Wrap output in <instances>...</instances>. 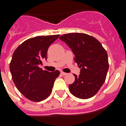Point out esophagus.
<instances>
[{
    "label": "esophagus",
    "mask_w": 126,
    "mask_h": 126,
    "mask_svg": "<svg viewBox=\"0 0 126 126\" xmlns=\"http://www.w3.org/2000/svg\"><path fill=\"white\" fill-rule=\"evenodd\" d=\"M61 74H62V76H66V74H66V73H65V72H61Z\"/></svg>",
    "instance_id": "1"
}]
</instances>
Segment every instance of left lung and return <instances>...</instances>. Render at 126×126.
I'll return each mask as SVG.
<instances>
[{
  "label": "left lung",
  "mask_w": 126,
  "mask_h": 126,
  "mask_svg": "<svg viewBox=\"0 0 126 126\" xmlns=\"http://www.w3.org/2000/svg\"><path fill=\"white\" fill-rule=\"evenodd\" d=\"M60 39L73 51L75 61L81 68L80 74L69 85L73 95L87 99L97 93L105 83L109 64L108 54L101 43L92 36L81 33L64 34Z\"/></svg>",
  "instance_id": "left-lung-1"
}]
</instances>
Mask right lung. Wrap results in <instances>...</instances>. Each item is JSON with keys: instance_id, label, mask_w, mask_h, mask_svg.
<instances>
[{"instance_id": "add662e5", "label": "right lung", "mask_w": 126, "mask_h": 126, "mask_svg": "<svg viewBox=\"0 0 126 126\" xmlns=\"http://www.w3.org/2000/svg\"><path fill=\"white\" fill-rule=\"evenodd\" d=\"M60 35L38 36L19 45L12 55L10 70L14 84L23 96L34 102L45 99L52 92L54 82L60 75L39 68L47 59L49 46Z\"/></svg>"}]
</instances>
